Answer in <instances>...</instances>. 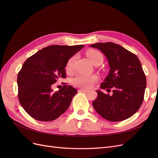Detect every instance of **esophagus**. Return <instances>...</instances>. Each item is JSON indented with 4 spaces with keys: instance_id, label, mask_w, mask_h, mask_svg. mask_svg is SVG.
<instances>
[{
    "instance_id": "esophagus-1",
    "label": "esophagus",
    "mask_w": 158,
    "mask_h": 158,
    "mask_svg": "<svg viewBox=\"0 0 158 158\" xmlns=\"http://www.w3.org/2000/svg\"><path fill=\"white\" fill-rule=\"evenodd\" d=\"M79 92H84V93H88L89 92V90L85 89H83V88H81V89H79Z\"/></svg>"
}]
</instances>
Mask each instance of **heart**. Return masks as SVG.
Here are the masks:
<instances>
[{"mask_svg": "<svg viewBox=\"0 0 158 158\" xmlns=\"http://www.w3.org/2000/svg\"><path fill=\"white\" fill-rule=\"evenodd\" d=\"M86 55L92 63L94 65L98 64H102L103 60L102 54L96 50H89L86 52ZM77 55L72 56L68 60L66 64L65 69L68 73L70 74L74 71V63L77 59ZM98 76L96 75H84L78 74L72 80V83L75 86L80 87L82 88H89L93 85L98 80Z\"/></svg>", "mask_w": 158, "mask_h": 158, "instance_id": "obj_1", "label": "heart"}]
</instances>
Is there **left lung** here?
<instances>
[{"mask_svg": "<svg viewBox=\"0 0 158 158\" xmlns=\"http://www.w3.org/2000/svg\"><path fill=\"white\" fill-rule=\"evenodd\" d=\"M107 57L109 73L101 84L112 95L96 91L98 98L93 102L96 112L106 120L124 121L136 113L143 102L146 87V75L136 55L112 42L91 45Z\"/></svg>", "mask_w": 158, "mask_h": 158, "instance_id": "obj_1", "label": "left lung"}]
</instances>
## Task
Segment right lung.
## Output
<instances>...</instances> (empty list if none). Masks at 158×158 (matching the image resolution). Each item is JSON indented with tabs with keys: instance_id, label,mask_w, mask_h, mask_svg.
I'll list each match as a JSON object with an SVG mask.
<instances>
[{
	"instance_id": "right-lung-1",
	"label": "right lung",
	"mask_w": 158,
	"mask_h": 158,
	"mask_svg": "<svg viewBox=\"0 0 158 158\" xmlns=\"http://www.w3.org/2000/svg\"><path fill=\"white\" fill-rule=\"evenodd\" d=\"M84 45H50L29 57L23 64L17 78L18 99L23 109L40 121H51L69 107L77 90L64 85L53 92L52 84L66 78L68 60Z\"/></svg>"
}]
</instances>
